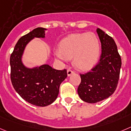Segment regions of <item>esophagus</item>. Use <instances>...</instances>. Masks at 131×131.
Wrapping results in <instances>:
<instances>
[{
	"mask_svg": "<svg viewBox=\"0 0 131 131\" xmlns=\"http://www.w3.org/2000/svg\"><path fill=\"white\" fill-rule=\"evenodd\" d=\"M67 73H68V76H70V75H71L73 73H74V71H73L71 70V69H68V71H67Z\"/></svg>",
	"mask_w": 131,
	"mask_h": 131,
	"instance_id": "34e87169",
	"label": "esophagus"
}]
</instances>
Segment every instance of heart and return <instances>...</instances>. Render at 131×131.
<instances>
[{
	"label": "heart",
	"instance_id": "1",
	"mask_svg": "<svg viewBox=\"0 0 131 131\" xmlns=\"http://www.w3.org/2000/svg\"><path fill=\"white\" fill-rule=\"evenodd\" d=\"M100 53V42L92 32L72 34L62 40L56 57L62 61L73 58L74 66L80 70H88L94 66Z\"/></svg>",
	"mask_w": 131,
	"mask_h": 131
}]
</instances>
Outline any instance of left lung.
Masks as SVG:
<instances>
[{
    "label": "left lung",
    "instance_id": "obj_1",
    "mask_svg": "<svg viewBox=\"0 0 131 131\" xmlns=\"http://www.w3.org/2000/svg\"><path fill=\"white\" fill-rule=\"evenodd\" d=\"M102 45L98 63L89 72L80 74L78 94L90 104L104 100L114 93L119 80L122 60L114 39L102 29H96Z\"/></svg>",
    "mask_w": 131,
    "mask_h": 131
}]
</instances>
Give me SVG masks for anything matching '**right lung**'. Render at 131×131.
I'll return each instance as SVG.
<instances>
[{"label": "right lung", "mask_w": 131, "mask_h": 131, "mask_svg": "<svg viewBox=\"0 0 131 131\" xmlns=\"http://www.w3.org/2000/svg\"><path fill=\"white\" fill-rule=\"evenodd\" d=\"M45 30L37 27L22 36L10 57L11 80L15 90L26 102L40 107L50 105L57 99L60 85L68 77L66 69L57 70L47 64L30 69L22 63L26 45L35 37L44 38Z\"/></svg>", "instance_id": "obj_1"}]
</instances>
